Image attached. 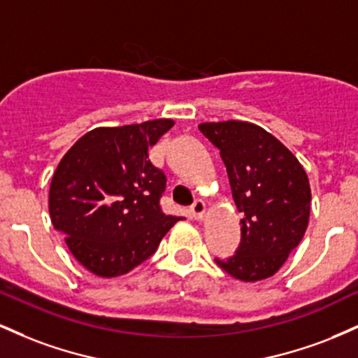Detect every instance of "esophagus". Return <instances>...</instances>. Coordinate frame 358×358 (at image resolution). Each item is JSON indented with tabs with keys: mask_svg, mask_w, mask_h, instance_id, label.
Segmentation results:
<instances>
[{
	"mask_svg": "<svg viewBox=\"0 0 358 358\" xmlns=\"http://www.w3.org/2000/svg\"><path fill=\"white\" fill-rule=\"evenodd\" d=\"M188 212H190V217L193 220H202L205 215V203L202 200H195L192 207L188 208Z\"/></svg>",
	"mask_w": 358,
	"mask_h": 358,
	"instance_id": "1",
	"label": "esophagus"
}]
</instances>
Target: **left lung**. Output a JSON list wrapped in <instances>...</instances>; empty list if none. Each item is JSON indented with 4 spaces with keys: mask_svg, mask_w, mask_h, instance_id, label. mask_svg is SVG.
Segmentation results:
<instances>
[{
    "mask_svg": "<svg viewBox=\"0 0 358 358\" xmlns=\"http://www.w3.org/2000/svg\"><path fill=\"white\" fill-rule=\"evenodd\" d=\"M227 168L241 219V242L231 257L215 264L250 282L273 276L301 242L310 219L308 176L294 155L273 134L244 121L199 126Z\"/></svg>",
    "mask_w": 358,
    "mask_h": 358,
    "instance_id": "left-lung-1",
    "label": "left lung"
}]
</instances>
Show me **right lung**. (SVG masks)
Returning a JSON list of instances; mask_svg holds the SVG:
<instances>
[{
    "mask_svg": "<svg viewBox=\"0 0 358 358\" xmlns=\"http://www.w3.org/2000/svg\"><path fill=\"white\" fill-rule=\"evenodd\" d=\"M171 127V119L97 127L57 166L48 195L52 224L90 273H129L153 256L180 220L163 212L166 175L148 156V148Z\"/></svg>",
    "mask_w": 358,
    "mask_h": 358,
    "instance_id": "right-lung-1",
    "label": "right lung"
}]
</instances>
